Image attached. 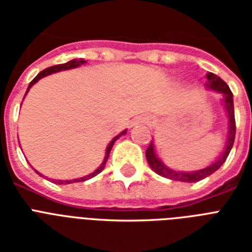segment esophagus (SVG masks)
<instances>
[{
	"mask_svg": "<svg viewBox=\"0 0 252 252\" xmlns=\"http://www.w3.org/2000/svg\"><path fill=\"white\" fill-rule=\"evenodd\" d=\"M138 120H140V123H144V124H148V123L150 122V119L148 118V116H142V118H140Z\"/></svg>",
	"mask_w": 252,
	"mask_h": 252,
	"instance_id": "34e87169",
	"label": "esophagus"
}]
</instances>
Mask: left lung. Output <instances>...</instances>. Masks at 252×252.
Segmentation results:
<instances>
[{
    "mask_svg": "<svg viewBox=\"0 0 252 252\" xmlns=\"http://www.w3.org/2000/svg\"><path fill=\"white\" fill-rule=\"evenodd\" d=\"M207 86L213 89V90L219 91V93H221V94L223 95V100H225V106H226L227 110V116H229V136H227V142L226 148H225V152H223L222 156H221L215 163H212L211 166H208V167L203 168V170L192 172H179L166 167V166L158 159L156 153H154L153 142H150L149 146H148V149H146V159H148V163H149V166L152 167V170H153L154 172H157L158 175L165 176V178H168V179L172 180H179V182H188V183H192V182H199V180L212 175L213 172L217 171V170L222 166L223 162L226 161L227 156H229L231 148H233V144H234L235 138V118L234 103H233V93H231V90L226 85V82H223L219 76H216L213 73H207Z\"/></svg>",
    "mask_w": 252,
    "mask_h": 252,
    "instance_id": "obj_1",
    "label": "left lung"
}]
</instances>
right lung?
I'll return each mask as SVG.
<instances>
[{
	"label": "right lung",
	"mask_w": 252,
	"mask_h": 252,
	"mask_svg": "<svg viewBox=\"0 0 252 252\" xmlns=\"http://www.w3.org/2000/svg\"><path fill=\"white\" fill-rule=\"evenodd\" d=\"M85 64V60H82V59H78V60H72V61H69V63H65V64H59V65H53V66H49V68L44 69V70H41L39 74H37L35 78H33L31 82H30L29 85V89H27V91L30 90V87L32 86L35 82H37V81L40 80V78H43V77L45 76H48V74H52V73H56V72H60V70H66V69H72V68H77V66H80V65ZM27 91H26V94H27ZM126 133V130L124 132H122V133L119 134V136H116V137L112 140V141L110 142V145L107 146V150H106V157H104V161H103V163L100 166H99L96 170H95L94 172H91L90 175H87V176H84V178H80V179H72V180H55L57 184H70V183H77V182H85V180L87 179H91L93 176L95 175H98L99 172L102 171L103 168H104V166H106V162L107 159H108V156H110V152L111 149H112V146H114V142L118 140L122 134ZM39 174V172H37Z\"/></svg>",
	"instance_id": "add662e5"
}]
</instances>
